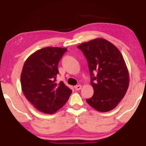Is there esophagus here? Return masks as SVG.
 <instances>
[{"label":"esophagus","mask_w":146,"mask_h":146,"mask_svg":"<svg viewBox=\"0 0 146 146\" xmlns=\"http://www.w3.org/2000/svg\"><path fill=\"white\" fill-rule=\"evenodd\" d=\"M81 88H82V86H81V85H78V86H75V89L76 91L80 90Z\"/></svg>","instance_id":"esophagus-1"}]
</instances>
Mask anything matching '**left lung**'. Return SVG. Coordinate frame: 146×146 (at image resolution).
<instances>
[{"instance_id": "8db88e82", "label": "left lung", "mask_w": 146, "mask_h": 146, "mask_svg": "<svg viewBox=\"0 0 146 146\" xmlns=\"http://www.w3.org/2000/svg\"><path fill=\"white\" fill-rule=\"evenodd\" d=\"M87 59L93 97L89 105L100 112L117 107L129 87V73L120 51L104 38H96L78 46Z\"/></svg>"}]
</instances>
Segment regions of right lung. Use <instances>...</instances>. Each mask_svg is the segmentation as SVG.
Returning a JSON list of instances; mask_svg holds the SVG:
<instances>
[{"instance_id":"obj_1","label":"right lung","mask_w":146,"mask_h":146,"mask_svg":"<svg viewBox=\"0 0 146 146\" xmlns=\"http://www.w3.org/2000/svg\"><path fill=\"white\" fill-rule=\"evenodd\" d=\"M66 48L46 47L27 58L21 75L24 96L40 111L53 114L63 107L72 91L62 81L56 83L58 64Z\"/></svg>"}]
</instances>
